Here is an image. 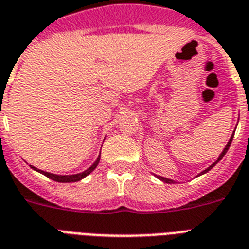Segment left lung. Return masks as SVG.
<instances>
[{"mask_svg":"<svg viewBox=\"0 0 249 249\" xmlns=\"http://www.w3.org/2000/svg\"><path fill=\"white\" fill-rule=\"evenodd\" d=\"M231 141H232V136L230 137V140H229L228 144H226V146H225V148H224V150H222V152H221V155L218 156V158H217V160H216V161H214V163H213L212 165H209L208 168H207V169H204V170H203V172H201V173H199V174H197V176H201V174H204V173H207V172H209V170L212 169L213 166L216 165V164L218 163V161H220V160L222 159V158H224V156H225V154H226V152H228L229 147H230V144H231ZM155 176H156V174H155ZM197 176H196V177H197ZM156 178H159L160 181L165 182V183H176V181H173V179H170V178L161 177V176H156Z\"/></svg>","mask_w":249,"mask_h":249,"instance_id":"8db88e82","label":"left lung"}]
</instances>
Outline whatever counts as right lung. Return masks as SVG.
Returning <instances> with one entry per match:
<instances>
[{"label": "right lung", "mask_w": 249, "mask_h": 249, "mask_svg": "<svg viewBox=\"0 0 249 249\" xmlns=\"http://www.w3.org/2000/svg\"><path fill=\"white\" fill-rule=\"evenodd\" d=\"M99 160H101V154H99V156L97 158V160L94 161L91 165L88 168V169H85L84 172H81V173H76V174H54V173H50V172H44V170L41 169H37L36 166L31 165V168H32L33 170H36V172H38V173L44 174V176H46L48 178H50V179H53V181L55 182H62V183H70V182H77V181H81L83 178H85L88 174H90L91 172H93L95 168H97V165L99 164Z\"/></svg>", "instance_id": "right-lung-1"}]
</instances>
